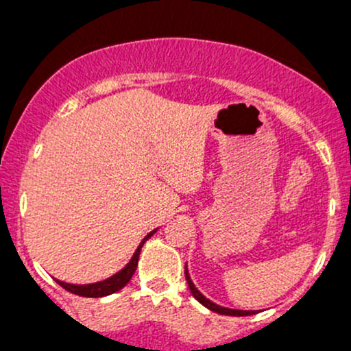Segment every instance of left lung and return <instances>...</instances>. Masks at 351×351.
<instances>
[{
    "label": "left lung",
    "instance_id": "8db88e82",
    "mask_svg": "<svg viewBox=\"0 0 351 351\" xmlns=\"http://www.w3.org/2000/svg\"><path fill=\"white\" fill-rule=\"evenodd\" d=\"M184 277H186V282L189 285V291H191L193 295H195V299L201 302V304L204 305V307H208L209 310H213V312L216 313H221V315H231V317H245V315H252V313H256V310H234V308H226V307H221V305L215 304V302H211L209 299L201 293L198 289L195 287V284H193L191 277H189L188 274V269L184 267Z\"/></svg>",
    "mask_w": 351,
    "mask_h": 351
}]
</instances>
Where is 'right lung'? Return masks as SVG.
I'll list each match as a JSON object with an SVG mask.
<instances>
[{"label":"right lung","instance_id":"1","mask_svg":"<svg viewBox=\"0 0 351 351\" xmlns=\"http://www.w3.org/2000/svg\"><path fill=\"white\" fill-rule=\"evenodd\" d=\"M155 231H152L150 234H148L142 241V244L138 245V249L135 251L130 263L125 265L122 271L117 272L115 276H112L110 279L102 280V282H95V284H88V285H72V284H66V282H60V280H58V284L60 285V287L66 289V291H69L80 297H106L117 291H120V289H123L125 285L130 282L132 276H134L136 271V265H138V257H140V251H142V245L145 244V241H147L148 237H152L153 234H155Z\"/></svg>","mask_w":351,"mask_h":351}]
</instances>
